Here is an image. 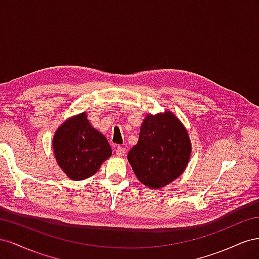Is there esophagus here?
<instances>
[{"label":"esophagus","mask_w":259,"mask_h":259,"mask_svg":"<svg viewBox=\"0 0 259 259\" xmlns=\"http://www.w3.org/2000/svg\"><path fill=\"white\" fill-rule=\"evenodd\" d=\"M125 152H126V150H125V148H123L121 146H117L115 148V151H114L115 155H117V156H123L125 154Z\"/></svg>","instance_id":"34e87169"}]
</instances>
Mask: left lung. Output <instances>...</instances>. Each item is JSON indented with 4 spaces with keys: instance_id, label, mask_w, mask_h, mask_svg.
<instances>
[{
    "instance_id": "left-lung-1",
    "label": "left lung",
    "mask_w": 259,
    "mask_h": 259,
    "mask_svg": "<svg viewBox=\"0 0 259 259\" xmlns=\"http://www.w3.org/2000/svg\"><path fill=\"white\" fill-rule=\"evenodd\" d=\"M191 154L187 130L169 111L149 114L139 132L138 143L127 160L136 177L152 189L170 184L184 173Z\"/></svg>"
}]
</instances>
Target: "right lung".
<instances>
[{
  "mask_svg": "<svg viewBox=\"0 0 259 259\" xmlns=\"http://www.w3.org/2000/svg\"><path fill=\"white\" fill-rule=\"evenodd\" d=\"M53 149L58 165L72 180L93 176L112 154L108 140L92 126L85 112L60 125L53 138Z\"/></svg>",
  "mask_w": 259,
  "mask_h": 259,
  "instance_id": "add662e5",
  "label": "right lung"
}]
</instances>
